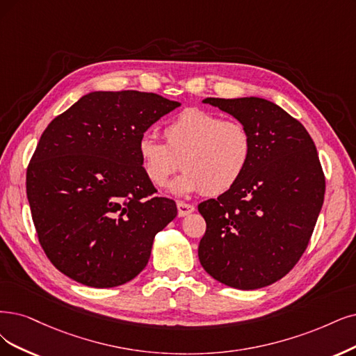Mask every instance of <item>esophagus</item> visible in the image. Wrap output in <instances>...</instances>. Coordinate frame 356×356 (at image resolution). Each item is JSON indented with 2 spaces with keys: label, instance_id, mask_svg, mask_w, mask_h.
<instances>
[{
  "label": "esophagus",
  "instance_id": "34e87169",
  "mask_svg": "<svg viewBox=\"0 0 356 356\" xmlns=\"http://www.w3.org/2000/svg\"><path fill=\"white\" fill-rule=\"evenodd\" d=\"M195 211V207L191 205V204H186V202H177V213H179V217H186L189 216L191 213Z\"/></svg>",
  "mask_w": 356,
  "mask_h": 356
}]
</instances>
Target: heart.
Here are the masks:
<instances>
[{
	"label": "heart",
	"mask_w": 356,
	"mask_h": 356,
	"mask_svg": "<svg viewBox=\"0 0 356 356\" xmlns=\"http://www.w3.org/2000/svg\"><path fill=\"white\" fill-rule=\"evenodd\" d=\"M163 138L164 143L142 136L139 161L158 188L165 186L180 167L186 170L171 186L176 193L227 192L243 177L254 154L252 135L243 123L201 108H186L171 118Z\"/></svg>",
	"instance_id": "obj_1"
}]
</instances>
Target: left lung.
<instances>
[{"instance_id":"left-lung-1","label":"left lung","mask_w":356,"mask_h":356,"mask_svg":"<svg viewBox=\"0 0 356 356\" xmlns=\"http://www.w3.org/2000/svg\"><path fill=\"white\" fill-rule=\"evenodd\" d=\"M252 135L251 164L238 185L198 205L207 230L198 257L217 282L242 291L268 286L291 271L309 243L325 179L314 140L271 101L207 98Z\"/></svg>"}]
</instances>
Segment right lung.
Segmentation results:
<instances>
[{"instance_id":"right-lung-1","label":"right lung","mask_w":356,"mask_h":356,"mask_svg":"<svg viewBox=\"0 0 356 356\" xmlns=\"http://www.w3.org/2000/svg\"><path fill=\"white\" fill-rule=\"evenodd\" d=\"M180 102L152 92H90L39 139L26 193L39 243L57 270L90 287L120 286L147 267L155 234L177 216L154 196L138 143Z\"/></svg>"}]
</instances>
